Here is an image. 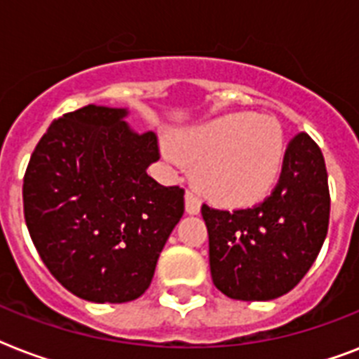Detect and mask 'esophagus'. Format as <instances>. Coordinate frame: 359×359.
<instances>
[{
	"instance_id": "esophagus-1",
	"label": "esophagus",
	"mask_w": 359,
	"mask_h": 359,
	"mask_svg": "<svg viewBox=\"0 0 359 359\" xmlns=\"http://www.w3.org/2000/svg\"><path fill=\"white\" fill-rule=\"evenodd\" d=\"M186 212L188 214H199L201 212V199L194 194V191H186Z\"/></svg>"
}]
</instances>
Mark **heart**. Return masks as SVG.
Wrapping results in <instances>:
<instances>
[{"mask_svg":"<svg viewBox=\"0 0 359 359\" xmlns=\"http://www.w3.org/2000/svg\"><path fill=\"white\" fill-rule=\"evenodd\" d=\"M177 158L196 168V182L222 207H250L278 184L285 135L270 115L233 114L177 135Z\"/></svg>","mask_w":359,"mask_h":359,"instance_id":"heart-1","label":"heart"}]
</instances>
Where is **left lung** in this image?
<instances>
[{"label":"left lung","mask_w":359,"mask_h":359,"mask_svg":"<svg viewBox=\"0 0 359 359\" xmlns=\"http://www.w3.org/2000/svg\"><path fill=\"white\" fill-rule=\"evenodd\" d=\"M216 289L233 300L266 302L292 290L323 248L330 224L326 163L300 132L290 140L273 191L240 210L203 205Z\"/></svg>","instance_id":"1"}]
</instances>
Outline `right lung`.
I'll return each instance as SVG.
<instances>
[{
	"label": "right lung",
	"mask_w": 359,
	"mask_h": 359,
	"mask_svg": "<svg viewBox=\"0 0 359 359\" xmlns=\"http://www.w3.org/2000/svg\"><path fill=\"white\" fill-rule=\"evenodd\" d=\"M128 109L89 104L50 124L24 177V216L42 262L72 294L97 304L140 298L184 214V190L147 175L154 132Z\"/></svg>",
	"instance_id": "obj_1"
}]
</instances>
